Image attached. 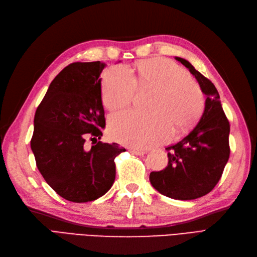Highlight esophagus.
Listing matches in <instances>:
<instances>
[{
  "label": "esophagus",
  "mask_w": 257,
  "mask_h": 257,
  "mask_svg": "<svg viewBox=\"0 0 257 257\" xmlns=\"http://www.w3.org/2000/svg\"><path fill=\"white\" fill-rule=\"evenodd\" d=\"M130 153L135 155H143L146 154V151L140 150V149H130Z\"/></svg>",
  "instance_id": "obj_1"
}]
</instances>
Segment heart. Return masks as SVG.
Instances as JSON below:
<instances>
[{
	"mask_svg": "<svg viewBox=\"0 0 257 257\" xmlns=\"http://www.w3.org/2000/svg\"><path fill=\"white\" fill-rule=\"evenodd\" d=\"M138 84L155 90L150 100V113L124 110L109 119V133L115 140L135 148H148L164 142L172 135L191 128L204 106L200 85L179 66L163 58L143 61L137 65ZM136 79L122 65L105 74L102 101L109 110L120 109L134 100Z\"/></svg>",
	"mask_w": 257,
	"mask_h": 257,
	"instance_id": "heart-1",
	"label": "heart"
}]
</instances>
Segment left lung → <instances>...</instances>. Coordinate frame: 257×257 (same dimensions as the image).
Segmentation results:
<instances>
[{
  "instance_id": "obj_1",
  "label": "left lung",
  "mask_w": 257,
  "mask_h": 257,
  "mask_svg": "<svg viewBox=\"0 0 257 257\" xmlns=\"http://www.w3.org/2000/svg\"><path fill=\"white\" fill-rule=\"evenodd\" d=\"M176 60L196 78L206 95L205 108L193 129L181 141L166 148L168 165L151 173L150 181L163 195L187 201L209 193L221 178L230 155V124L214 83L188 61Z\"/></svg>"
}]
</instances>
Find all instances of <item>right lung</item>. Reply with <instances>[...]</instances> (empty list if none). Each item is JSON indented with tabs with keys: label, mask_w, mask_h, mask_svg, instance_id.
<instances>
[{
	"label": "right lung",
	"mask_w": 257,
	"mask_h": 257,
	"mask_svg": "<svg viewBox=\"0 0 257 257\" xmlns=\"http://www.w3.org/2000/svg\"><path fill=\"white\" fill-rule=\"evenodd\" d=\"M101 62L71 63L58 74L39 105L30 146L44 180L65 200L94 201L113 186L117 143L97 141L105 127ZM87 137L96 142L85 147ZM93 143V142H92Z\"/></svg>",
	"instance_id": "add662e5"
}]
</instances>
